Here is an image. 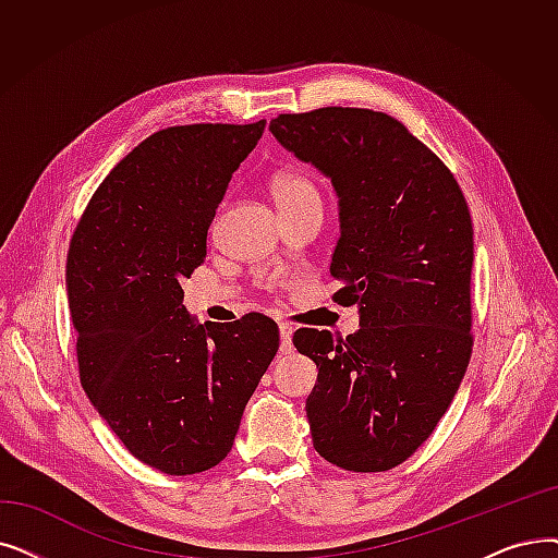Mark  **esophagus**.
<instances>
[{"instance_id": "1", "label": "esophagus", "mask_w": 558, "mask_h": 558, "mask_svg": "<svg viewBox=\"0 0 558 558\" xmlns=\"http://www.w3.org/2000/svg\"><path fill=\"white\" fill-rule=\"evenodd\" d=\"M292 335L294 328L289 324H280V353H292Z\"/></svg>"}]
</instances>
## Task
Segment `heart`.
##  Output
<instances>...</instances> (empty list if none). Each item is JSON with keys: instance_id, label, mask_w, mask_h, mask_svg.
I'll use <instances>...</instances> for the list:
<instances>
[{"instance_id": "b5f03b06", "label": "heart", "mask_w": 558, "mask_h": 558, "mask_svg": "<svg viewBox=\"0 0 558 558\" xmlns=\"http://www.w3.org/2000/svg\"><path fill=\"white\" fill-rule=\"evenodd\" d=\"M271 191H274V198H276L280 211L305 207V205L322 207L319 191L314 189V184L301 173H292V171L278 173L271 182Z\"/></svg>"}]
</instances>
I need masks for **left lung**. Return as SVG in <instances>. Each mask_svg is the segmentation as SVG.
<instances>
[{
    "label": "left lung",
    "mask_w": 558,
    "mask_h": 558,
    "mask_svg": "<svg viewBox=\"0 0 558 558\" xmlns=\"http://www.w3.org/2000/svg\"><path fill=\"white\" fill-rule=\"evenodd\" d=\"M269 130L335 189V301L360 314L347 339L294 332L319 369L305 401L312 445L342 470H392L447 413L470 362L468 203L449 168L387 113L326 107L282 113Z\"/></svg>",
    "instance_id": "1"
}]
</instances>
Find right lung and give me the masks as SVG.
Here are the masks:
<instances>
[{"instance_id":"add662e5","label":"right lung","mask_w":558,"mask_h":558,"mask_svg":"<svg viewBox=\"0 0 558 558\" xmlns=\"http://www.w3.org/2000/svg\"><path fill=\"white\" fill-rule=\"evenodd\" d=\"M264 125L148 136L93 193L70 241L65 287L84 392L128 451L163 474L221 463L278 351L269 317L201 324L180 284L205 262L216 209Z\"/></svg>"}]
</instances>
